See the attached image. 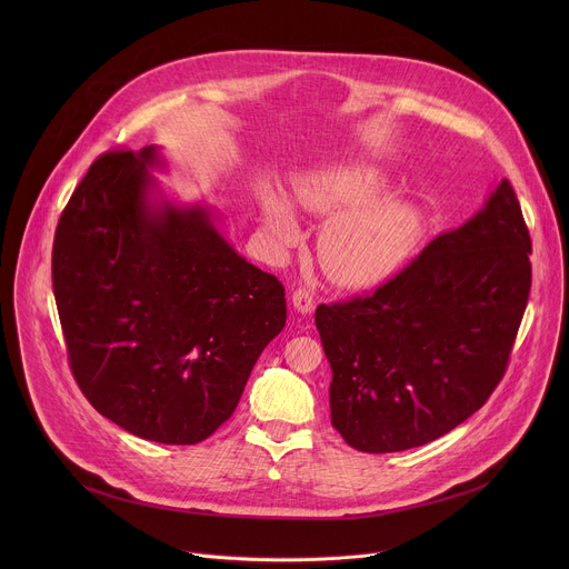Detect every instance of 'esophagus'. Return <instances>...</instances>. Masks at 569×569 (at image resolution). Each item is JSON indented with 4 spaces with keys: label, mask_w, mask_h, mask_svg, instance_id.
<instances>
[{
    "label": "esophagus",
    "mask_w": 569,
    "mask_h": 569,
    "mask_svg": "<svg viewBox=\"0 0 569 569\" xmlns=\"http://www.w3.org/2000/svg\"><path fill=\"white\" fill-rule=\"evenodd\" d=\"M292 306L297 312L301 315H310L312 308H315V299H312V292L306 290V288H299L292 292Z\"/></svg>",
    "instance_id": "esophagus-1"
}]
</instances>
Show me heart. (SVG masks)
I'll return each instance as SVG.
<instances>
[{"instance_id": "1", "label": "heart", "mask_w": 569, "mask_h": 569, "mask_svg": "<svg viewBox=\"0 0 569 569\" xmlns=\"http://www.w3.org/2000/svg\"><path fill=\"white\" fill-rule=\"evenodd\" d=\"M389 180L371 164H336L310 171L297 187L306 211L329 218L317 240V261L336 286L367 290L389 281L419 248L423 218L405 200H380ZM266 231L277 250L301 238V222L281 191L263 196Z\"/></svg>"}]
</instances>
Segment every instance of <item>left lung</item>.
Returning a JSON list of instances; mask_svg holds the SVG:
<instances>
[{
    "label": "left lung",
    "mask_w": 569,
    "mask_h": 569,
    "mask_svg": "<svg viewBox=\"0 0 569 569\" xmlns=\"http://www.w3.org/2000/svg\"><path fill=\"white\" fill-rule=\"evenodd\" d=\"M531 238L507 180L369 297L321 303L331 423L362 452L426 446L505 376L531 288Z\"/></svg>",
    "instance_id": "8db88e82"
}]
</instances>
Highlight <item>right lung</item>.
<instances>
[{"mask_svg": "<svg viewBox=\"0 0 569 569\" xmlns=\"http://www.w3.org/2000/svg\"><path fill=\"white\" fill-rule=\"evenodd\" d=\"M159 146L101 154L53 238V295L73 378L126 432L211 437L286 327V290L242 259L202 204L159 189Z\"/></svg>", "mask_w": 569, "mask_h": 569, "instance_id": "add662e5", "label": "right lung"}]
</instances>
